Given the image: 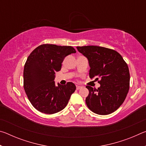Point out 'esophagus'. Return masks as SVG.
<instances>
[{"instance_id": "34e87169", "label": "esophagus", "mask_w": 146, "mask_h": 146, "mask_svg": "<svg viewBox=\"0 0 146 146\" xmlns=\"http://www.w3.org/2000/svg\"><path fill=\"white\" fill-rule=\"evenodd\" d=\"M82 87L81 86H78V85H76V90H80V88H82Z\"/></svg>"}]
</instances>
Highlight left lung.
Here are the masks:
<instances>
[{"instance_id": "8db88e82", "label": "left lung", "mask_w": 146, "mask_h": 146, "mask_svg": "<svg viewBox=\"0 0 146 146\" xmlns=\"http://www.w3.org/2000/svg\"><path fill=\"white\" fill-rule=\"evenodd\" d=\"M87 57L90 66V77L100 86L97 90L86 86L88 108L98 115L115 111L122 104L129 89L130 75L127 64L117 51L97 46L76 47Z\"/></svg>"}]
</instances>
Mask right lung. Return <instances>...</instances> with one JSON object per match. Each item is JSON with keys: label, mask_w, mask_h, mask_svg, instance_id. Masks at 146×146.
I'll return each mask as SVG.
<instances>
[{"label": "right lung", "mask_w": 146, "mask_h": 146, "mask_svg": "<svg viewBox=\"0 0 146 146\" xmlns=\"http://www.w3.org/2000/svg\"><path fill=\"white\" fill-rule=\"evenodd\" d=\"M75 53L72 46L46 44L38 46L29 55L24 68V88L36 110L54 114L67 106L76 86L70 82L56 86L54 79L66 56Z\"/></svg>", "instance_id": "right-lung-1"}]
</instances>
